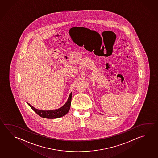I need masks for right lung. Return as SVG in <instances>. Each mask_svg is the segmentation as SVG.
Returning a JSON list of instances; mask_svg holds the SVG:
<instances>
[{
    "label": "right lung",
    "mask_w": 158,
    "mask_h": 158,
    "mask_svg": "<svg viewBox=\"0 0 158 158\" xmlns=\"http://www.w3.org/2000/svg\"><path fill=\"white\" fill-rule=\"evenodd\" d=\"M71 98H72V93H71V94L69 96L68 100L62 107H61L58 109L48 110V111L36 109L32 105H31L29 103H27L29 106L32 108V110L35 112H36L40 117L46 118H56L62 117L68 113L71 106Z\"/></svg>",
    "instance_id": "1"
}]
</instances>
